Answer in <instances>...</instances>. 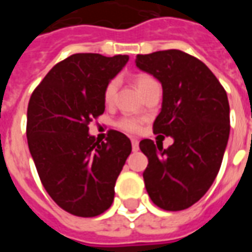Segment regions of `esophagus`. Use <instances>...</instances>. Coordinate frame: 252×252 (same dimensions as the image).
Masks as SVG:
<instances>
[{
  "mask_svg": "<svg viewBox=\"0 0 252 252\" xmlns=\"http://www.w3.org/2000/svg\"><path fill=\"white\" fill-rule=\"evenodd\" d=\"M131 143H132V150H133V151H137V150H139V142H137L136 139H132Z\"/></svg>",
  "mask_w": 252,
  "mask_h": 252,
  "instance_id": "1",
  "label": "esophagus"
}]
</instances>
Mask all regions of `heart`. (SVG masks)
<instances>
[{
  "mask_svg": "<svg viewBox=\"0 0 252 252\" xmlns=\"http://www.w3.org/2000/svg\"><path fill=\"white\" fill-rule=\"evenodd\" d=\"M154 81L153 78L148 77V75H144V74H140V75H137L136 77V86L137 89H142L144 85H147L148 82H151ZM116 92H117V81H110L108 85H106V88L104 90V99L106 104H110L113 99H115ZM120 126L123 129H126L128 132H137L139 131V123L136 120H133V119H123L120 121Z\"/></svg>",
  "mask_w": 252,
  "mask_h": 252,
  "instance_id": "b5f03b06",
  "label": "heart"
}]
</instances>
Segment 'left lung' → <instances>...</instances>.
<instances>
[{
  "instance_id": "8db88e82",
  "label": "left lung",
  "mask_w": 252,
  "mask_h": 252,
  "mask_svg": "<svg viewBox=\"0 0 252 252\" xmlns=\"http://www.w3.org/2000/svg\"><path fill=\"white\" fill-rule=\"evenodd\" d=\"M135 63L163 90L154 133L174 140L167 150L140 142L148 158L144 185L155 205L182 211L205 194L220 170L229 137L227 93L204 63L180 50L137 55Z\"/></svg>"
}]
</instances>
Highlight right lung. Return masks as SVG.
<instances>
[{"instance_id":"1","label":"right lung","mask_w":252,"mask_h":252,"mask_svg":"<svg viewBox=\"0 0 252 252\" xmlns=\"http://www.w3.org/2000/svg\"><path fill=\"white\" fill-rule=\"evenodd\" d=\"M129 57L74 54L52 67L32 93L28 147L47 193L62 209L94 217L109 209L131 140L109 131L106 142L89 133L105 110L104 90Z\"/></svg>"}]
</instances>
